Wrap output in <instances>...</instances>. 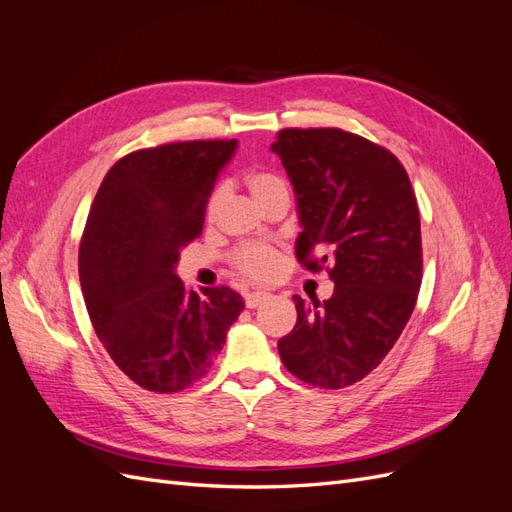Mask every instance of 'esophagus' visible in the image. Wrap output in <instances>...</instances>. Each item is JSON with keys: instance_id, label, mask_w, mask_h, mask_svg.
<instances>
[{"instance_id": "34e87169", "label": "esophagus", "mask_w": 512, "mask_h": 512, "mask_svg": "<svg viewBox=\"0 0 512 512\" xmlns=\"http://www.w3.org/2000/svg\"><path fill=\"white\" fill-rule=\"evenodd\" d=\"M269 299V292H262V290H254V292H250L245 297V305L250 307V309H256L262 301H267Z\"/></svg>"}]
</instances>
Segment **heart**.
<instances>
[{"label":"heart","instance_id":"heart-1","mask_svg":"<svg viewBox=\"0 0 512 512\" xmlns=\"http://www.w3.org/2000/svg\"><path fill=\"white\" fill-rule=\"evenodd\" d=\"M247 188H250L252 196L258 200V203H262V200H267L273 194L286 192V183L280 175L269 173V170H258V173H252L247 177ZM220 203H222V190H215L209 198L207 213L215 215ZM277 262H280V258H277L275 247L265 243L245 245L235 256L237 269L247 277H254V280H265V277H271L277 269Z\"/></svg>","mask_w":512,"mask_h":512}]
</instances>
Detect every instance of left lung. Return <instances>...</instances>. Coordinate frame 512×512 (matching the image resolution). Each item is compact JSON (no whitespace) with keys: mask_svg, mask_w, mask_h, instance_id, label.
<instances>
[{"mask_svg":"<svg viewBox=\"0 0 512 512\" xmlns=\"http://www.w3.org/2000/svg\"><path fill=\"white\" fill-rule=\"evenodd\" d=\"M271 151L297 196V258L309 271L329 262L335 282L322 303L294 294L297 324L277 350L292 376L344 389L382 363L412 316L423 280L416 198L393 153L359 134L288 128Z\"/></svg>","mask_w":512,"mask_h":512,"instance_id":"1","label":"left lung"}]
</instances>
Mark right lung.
<instances>
[{
    "mask_svg": "<svg viewBox=\"0 0 512 512\" xmlns=\"http://www.w3.org/2000/svg\"><path fill=\"white\" fill-rule=\"evenodd\" d=\"M235 151L232 138L128 153L91 205L79 250L87 312L115 365L147 391L177 393L203 378L245 307L235 290L194 292L175 273Z\"/></svg>",
    "mask_w": 512,
    "mask_h": 512,
    "instance_id": "add662e5",
    "label": "right lung"
}]
</instances>
